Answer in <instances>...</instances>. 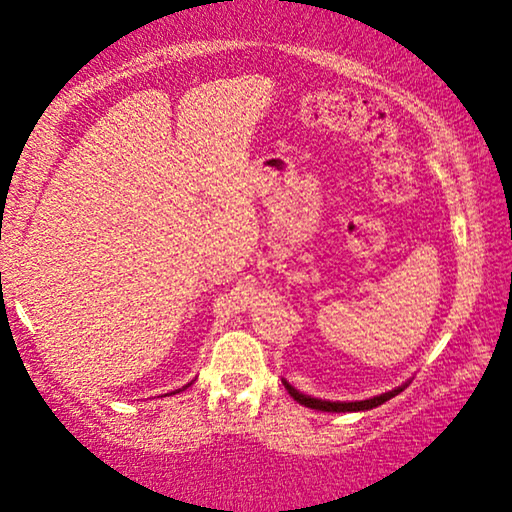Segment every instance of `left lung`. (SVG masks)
I'll return each instance as SVG.
<instances>
[{
  "instance_id": "left-lung-1",
  "label": "left lung",
  "mask_w": 512,
  "mask_h": 512,
  "mask_svg": "<svg viewBox=\"0 0 512 512\" xmlns=\"http://www.w3.org/2000/svg\"><path fill=\"white\" fill-rule=\"evenodd\" d=\"M282 384H284V388H287L289 395H291L293 400H296L298 404H305V406H309V409L327 411V413H354V411L375 409V406L388 402V400H391V397L400 395V393L404 391V388H406V384H404V386H397V388H393V391L370 397V400H359V402H329V400H318V397H311V395H305V393L296 391V388H293V386L289 384V381H282Z\"/></svg>"
}]
</instances>
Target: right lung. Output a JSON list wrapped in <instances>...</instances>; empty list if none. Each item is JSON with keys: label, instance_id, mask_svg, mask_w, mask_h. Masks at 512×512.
Masks as SVG:
<instances>
[{"label": "right lung", "instance_id": "1", "mask_svg": "<svg viewBox=\"0 0 512 512\" xmlns=\"http://www.w3.org/2000/svg\"><path fill=\"white\" fill-rule=\"evenodd\" d=\"M189 386V384H187ZM187 386H183V388H187ZM183 388H178V391H173V395H176V393H180V391H183Z\"/></svg>", "mask_w": 512, "mask_h": 512}]
</instances>
